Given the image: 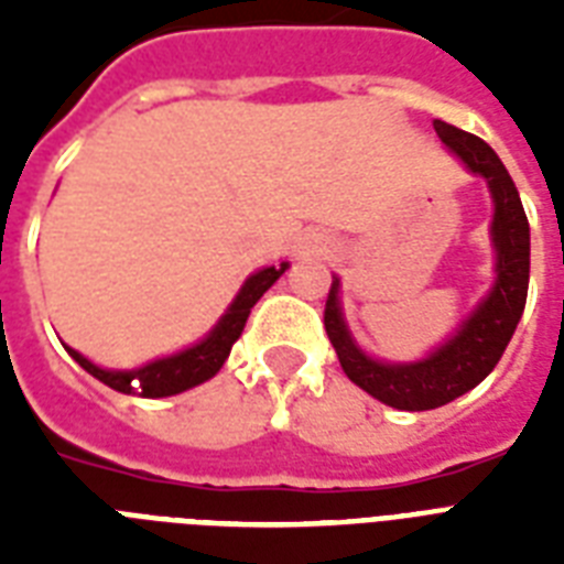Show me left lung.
<instances>
[{
  "label": "left lung",
  "mask_w": 564,
  "mask_h": 564,
  "mask_svg": "<svg viewBox=\"0 0 564 564\" xmlns=\"http://www.w3.org/2000/svg\"><path fill=\"white\" fill-rule=\"evenodd\" d=\"M433 128L438 140L474 175H480L489 184L495 202L491 246L498 251L495 286L474 307L471 316L456 327V334L419 362H380L354 343L339 307V278L330 283L325 304V330L348 380L366 389L377 401H383L386 406L410 412L445 406L459 394L471 392L474 386L491 375L521 322L527 286H530V221L507 166L480 137L447 126L442 119H436Z\"/></svg>",
  "instance_id": "8db88e82"
}]
</instances>
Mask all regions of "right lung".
Here are the masks:
<instances>
[{"label":"right lung","mask_w":564,"mask_h":564,"mask_svg":"<svg viewBox=\"0 0 564 564\" xmlns=\"http://www.w3.org/2000/svg\"><path fill=\"white\" fill-rule=\"evenodd\" d=\"M290 269V263L281 265H265L260 272H254L242 283V290L237 292V299L225 310V316L216 322L210 334L204 336L202 343L187 348V351L172 354V357H163V360L145 362L140 369L131 371H113V369H99L96 362H90L87 357H82L78 351H73L66 345V351L73 357L84 371H90L96 380H101L110 389H117L122 394H143V398H170V394L187 392L193 386L210 380L216 371L225 366L230 348L242 334V327L248 322V313L254 307L257 301L263 299V292L272 286L283 272ZM138 386L134 387L133 383Z\"/></svg>","instance_id":"1"}]
</instances>
